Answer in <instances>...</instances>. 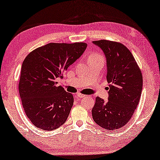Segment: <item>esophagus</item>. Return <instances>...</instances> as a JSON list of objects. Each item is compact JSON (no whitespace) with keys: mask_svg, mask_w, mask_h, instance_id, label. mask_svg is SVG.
I'll return each mask as SVG.
<instances>
[{"mask_svg":"<svg viewBox=\"0 0 160 160\" xmlns=\"http://www.w3.org/2000/svg\"><path fill=\"white\" fill-rule=\"evenodd\" d=\"M76 96H77V97L79 98H84L85 96L82 95V94H81V93H78L77 95H76Z\"/></svg>","mask_w":160,"mask_h":160,"instance_id":"1","label":"esophagus"}]
</instances>
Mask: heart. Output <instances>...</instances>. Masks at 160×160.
I'll use <instances>...</instances> for the list:
<instances>
[{"mask_svg":"<svg viewBox=\"0 0 160 160\" xmlns=\"http://www.w3.org/2000/svg\"><path fill=\"white\" fill-rule=\"evenodd\" d=\"M103 58V57L99 53H93L90 56L89 59H92V58Z\"/></svg>","mask_w":160,"mask_h":160,"instance_id":"heart-1","label":"heart"}]
</instances>
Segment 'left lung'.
I'll use <instances>...</instances> for the list:
<instances>
[{
	"label": "left lung",
	"mask_w": 160,
	"mask_h": 160,
	"mask_svg": "<svg viewBox=\"0 0 160 160\" xmlns=\"http://www.w3.org/2000/svg\"><path fill=\"white\" fill-rule=\"evenodd\" d=\"M93 43L105 55L109 85L108 102L96 97L92 117L100 127L109 130L119 129L128 122L138 104L143 88L142 74L124 45L107 40Z\"/></svg>",
	"instance_id": "1"
}]
</instances>
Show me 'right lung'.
I'll list each match as a JSON object with an SVG mask.
<instances>
[{
    "label": "right lung",
    "instance_id": "right-lung-1",
    "mask_svg": "<svg viewBox=\"0 0 160 160\" xmlns=\"http://www.w3.org/2000/svg\"><path fill=\"white\" fill-rule=\"evenodd\" d=\"M85 42H51L29 53L22 65L19 91L24 110L40 129L53 130L66 122L74 98L56 80L82 55Z\"/></svg>",
    "mask_w": 160,
    "mask_h": 160
}]
</instances>
